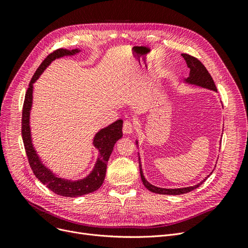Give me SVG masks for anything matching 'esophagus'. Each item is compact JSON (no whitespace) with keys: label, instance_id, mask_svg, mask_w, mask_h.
Wrapping results in <instances>:
<instances>
[{"label":"esophagus","instance_id":"esophagus-1","mask_svg":"<svg viewBox=\"0 0 248 248\" xmlns=\"http://www.w3.org/2000/svg\"><path fill=\"white\" fill-rule=\"evenodd\" d=\"M133 128H134V126L131 121H129V120H126V121H124V124H123V133L124 134L132 133Z\"/></svg>","mask_w":248,"mask_h":248}]
</instances>
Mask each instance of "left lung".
Returning a JSON list of instances; mask_svg holds the SVG:
<instances>
[{"label": "left lung", "mask_w": 248, "mask_h": 248, "mask_svg": "<svg viewBox=\"0 0 248 248\" xmlns=\"http://www.w3.org/2000/svg\"><path fill=\"white\" fill-rule=\"evenodd\" d=\"M182 57L184 58V60L186 61V64H187V66H188V68L190 69L189 77L185 79V81L188 82V84L201 86L202 88H207V89L213 90V91L217 92V89H216V86L214 84V80H213L212 77L210 76V73L206 69V67L202 64V62L199 61L197 58H194V57H192L190 55H187V54H182ZM139 163H140V178H141L142 184L145 185L147 189H149L150 191H152V192H155V193H159V194H182V193H186V192H189L193 189L198 188V187L201 184H202V182H205V180H206L205 179L204 181H202L201 183H199L197 185L190 186V187H184V188H176V189L159 188V187H156V186H153L152 184H150L145 179L144 174H142V170H141L140 157H139Z\"/></svg>", "instance_id": "8db88e82"}]
</instances>
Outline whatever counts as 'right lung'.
<instances>
[{"label":"right lung","instance_id":"1","mask_svg":"<svg viewBox=\"0 0 248 248\" xmlns=\"http://www.w3.org/2000/svg\"><path fill=\"white\" fill-rule=\"evenodd\" d=\"M78 52V49L67 50L64 48L56 49L49 54L46 59L43 60L40 66L37 68L36 72L30 81L28 90L25 96L24 107H22V117H21V137L24 140L25 150L27 153L28 160L30 163L34 175L38 178L39 181L46 185L51 191L62 197H80L84 194L91 193L97 190L102 185L106 177L107 164L109 159V156L112 152V149L116 144V141L121 139L123 121L117 120L116 122L110 124L106 128L101 129L94 138V146L99 150L98 159L96 161L95 167L87 178L78 180V181H68L62 178H59L56 175L46 169L41 163L38 155L36 154L35 149L32 145L31 140V131H30V110L32 107V98H33V84L35 80L39 78L43 70L54 61L55 59L61 58L63 56H71Z\"/></svg>","mask_w":248,"mask_h":248}]
</instances>
